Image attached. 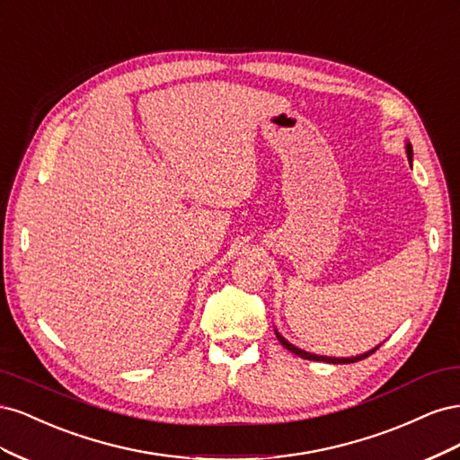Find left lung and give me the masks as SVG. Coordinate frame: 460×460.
<instances>
[{
  "instance_id": "1",
  "label": "left lung",
  "mask_w": 460,
  "mask_h": 460,
  "mask_svg": "<svg viewBox=\"0 0 460 460\" xmlns=\"http://www.w3.org/2000/svg\"><path fill=\"white\" fill-rule=\"evenodd\" d=\"M405 149H407V157H409V161L412 163V146H411V142H407L405 144ZM274 333H276V338H278V341H280L288 351H291L294 355H297V357H301V358H307V360H324V363H332V365H347V363H357V360H363V358H367L368 355H372L376 349H378V347L382 345H376L374 349H370V351H367V353H360V355H355V357H326V355H314V353H309V351H303V349H299V347H296L294 343H289L280 332L278 330H274Z\"/></svg>"
}]
</instances>
